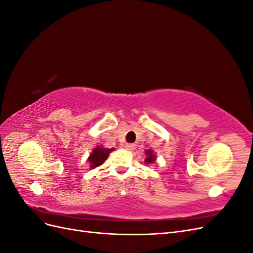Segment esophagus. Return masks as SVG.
<instances>
[{"instance_id": "esophagus-1", "label": "esophagus", "mask_w": 253, "mask_h": 253, "mask_svg": "<svg viewBox=\"0 0 253 253\" xmlns=\"http://www.w3.org/2000/svg\"><path fill=\"white\" fill-rule=\"evenodd\" d=\"M125 148L127 151H133V150H135V144H133V143H126V144H125Z\"/></svg>"}]
</instances>
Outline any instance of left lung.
Wrapping results in <instances>:
<instances>
[{
	"label": "left lung",
	"instance_id": "8db88e82",
	"mask_svg": "<svg viewBox=\"0 0 253 253\" xmlns=\"http://www.w3.org/2000/svg\"><path fill=\"white\" fill-rule=\"evenodd\" d=\"M144 154H145V159H144L145 165H152L156 162V153L153 150H145Z\"/></svg>",
	"mask_w": 253,
	"mask_h": 253
}]
</instances>
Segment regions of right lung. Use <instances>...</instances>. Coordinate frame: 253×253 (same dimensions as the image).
Instances as JSON below:
<instances>
[{
    "instance_id": "obj_1",
    "label": "right lung",
    "mask_w": 253,
    "mask_h": 253,
    "mask_svg": "<svg viewBox=\"0 0 253 253\" xmlns=\"http://www.w3.org/2000/svg\"><path fill=\"white\" fill-rule=\"evenodd\" d=\"M114 150L115 149H106L101 147V145H97V147L94 148L93 151H91V153L87 158L89 169H95V168L103 165L105 160L108 159L110 153Z\"/></svg>"
}]
</instances>
